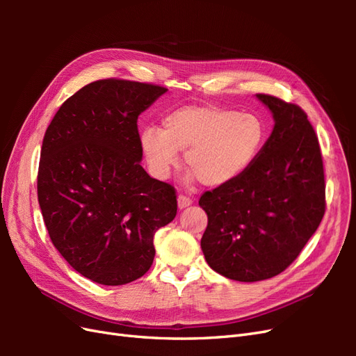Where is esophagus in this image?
<instances>
[{"instance_id":"obj_1","label":"esophagus","mask_w":356,"mask_h":356,"mask_svg":"<svg viewBox=\"0 0 356 356\" xmlns=\"http://www.w3.org/2000/svg\"><path fill=\"white\" fill-rule=\"evenodd\" d=\"M191 203H193V200H191L190 197H187V196H184V195H179V196H178V208H179V209H184V208L190 207Z\"/></svg>"}]
</instances>
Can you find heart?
<instances>
[{"label":"heart","instance_id":"obj_1","mask_svg":"<svg viewBox=\"0 0 356 356\" xmlns=\"http://www.w3.org/2000/svg\"><path fill=\"white\" fill-rule=\"evenodd\" d=\"M266 124L252 113L224 106L186 105L170 111L161 129L147 126L139 147L153 175L165 179L186 152V165L203 186L221 187L252 166L266 143Z\"/></svg>","mask_w":356,"mask_h":356}]
</instances>
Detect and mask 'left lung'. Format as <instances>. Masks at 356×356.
I'll return each instance as SVG.
<instances>
[{
    "mask_svg": "<svg viewBox=\"0 0 356 356\" xmlns=\"http://www.w3.org/2000/svg\"><path fill=\"white\" fill-rule=\"evenodd\" d=\"M275 126L252 166L229 184L204 191L208 215L200 246L215 272L257 282L284 272L325 213L318 136L296 104L258 93Z\"/></svg>",
    "mask_w": 356,
    "mask_h": 356,
    "instance_id": "8db88e82",
    "label": "left lung"
}]
</instances>
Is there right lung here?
I'll use <instances>...</instances> for the list:
<instances>
[{"mask_svg":"<svg viewBox=\"0 0 356 356\" xmlns=\"http://www.w3.org/2000/svg\"><path fill=\"white\" fill-rule=\"evenodd\" d=\"M168 89L106 79L84 86L49 124L38 166V203L68 264L102 285L144 276L154 233L177 215V193L141 166L138 117Z\"/></svg>","mask_w":356,"mask_h":356,"instance_id":"obj_1","label":"right lung"}]
</instances>
